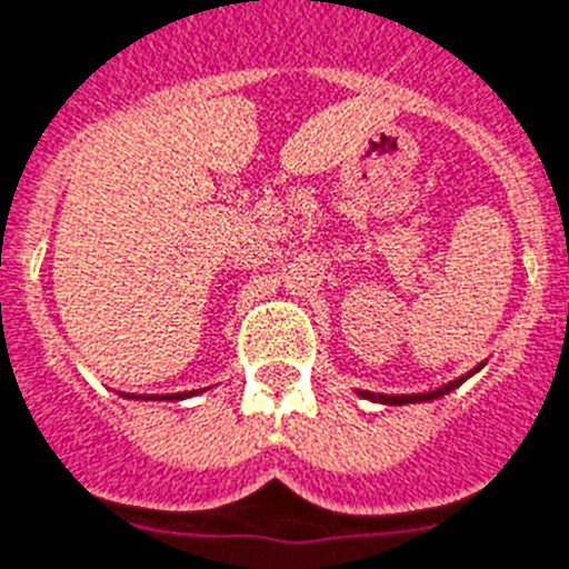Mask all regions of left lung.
Returning a JSON list of instances; mask_svg holds the SVG:
<instances>
[{
    "mask_svg": "<svg viewBox=\"0 0 569 569\" xmlns=\"http://www.w3.org/2000/svg\"><path fill=\"white\" fill-rule=\"evenodd\" d=\"M463 380L467 378H458V380H452V383H447V387H441V389H432V392H421V395H375V392H363V389H360V398H369V401H380V403H395V407H398V403H418V401H435V398H441V395H447V392H452V389L456 387H461Z\"/></svg>",
    "mask_w": 569,
    "mask_h": 569,
    "instance_id": "8db88e82",
    "label": "left lung"
}]
</instances>
